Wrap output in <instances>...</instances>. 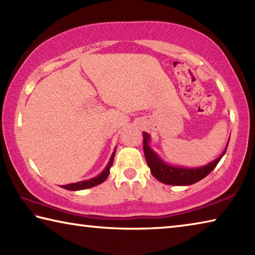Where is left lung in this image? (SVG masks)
<instances>
[{
	"mask_svg": "<svg viewBox=\"0 0 255 255\" xmlns=\"http://www.w3.org/2000/svg\"><path fill=\"white\" fill-rule=\"evenodd\" d=\"M144 137V153L145 158L147 162V165L150 169V173L153 174L155 179H157L159 182H163L170 185H190L198 182V181L206 178L211 171H213L218 162L221 161L222 157L225 155L227 145L224 152L219 157L214 159L213 162L206 164L200 167H182V166H174L171 164L164 162L161 156L150 148L149 140L150 136L147 132H143Z\"/></svg>",
	"mask_w": 255,
	"mask_h": 255,
	"instance_id": "1",
	"label": "left lung"
}]
</instances>
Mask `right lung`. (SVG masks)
Returning <instances> with one entry per match:
<instances>
[{"label":"right lung","mask_w":255,"mask_h":255,"mask_svg":"<svg viewBox=\"0 0 255 255\" xmlns=\"http://www.w3.org/2000/svg\"><path fill=\"white\" fill-rule=\"evenodd\" d=\"M115 154H116V149L112 153L109 163L107 164L106 169L103 170L100 174L94 176V178L90 179V180H85V181H80V182H75V183H70V184H65L63 185L62 188L66 189V190H71V191H76V190H84V189H89L92 187H96V185L102 183L103 181H106L108 178V175L110 173V169L112 166V163H114V158H115Z\"/></svg>","instance_id":"right-lung-1"}]
</instances>
